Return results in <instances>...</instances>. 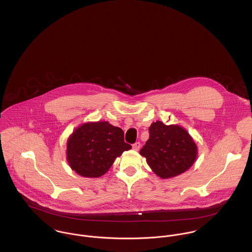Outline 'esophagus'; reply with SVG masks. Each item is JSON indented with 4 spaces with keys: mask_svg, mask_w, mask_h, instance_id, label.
<instances>
[{
    "mask_svg": "<svg viewBox=\"0 0 252 252\" xmlns=\"http://www.w3.org/2000/svg\"><path fill=\"white\" fill-rule=\"evenodd\" d=\"M140 147H141V144L140 143H136V144H133V149L136 150V151H139Z\"/></svg>",
    "mask_w": 252,
    "mask_h": 252,
    "instance_id": "obj_1",
    "label": "esophagus"
}]
</instances>
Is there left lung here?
I'll list each match as a JSON object with an SVG mask.
<instances>
[{"instance_id": "1", "label": "left lung", "mask_w": 252, "mask_h": 252, "mask_svg": "<svg viewBox=\"0 0 252 252\" xmlns=\"http://www.w3.org/2000/svg\"><path fill=\"white\" fill-rule=\"evenodd\" d=\"M149 139L140 154L155 175L163 180L183 174L196 161L198 147L189 133L180 125L153 122L149 127Z\"/></svg>"}]
</instances>
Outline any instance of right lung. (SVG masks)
Returning a JSON list of instances; mask_svg holds the SVG:
<instances>
[{
  "mask_svg": "<svg viewBox=\"0 0 252 252\" xmlns=\"http://www.w3.org/2000/svg\"><path fill=\"white\" fill-rule=\"evenodd\" d=\"M131 148L124 142L121 128L108 121L86 122L78 126L67 141V161L79 176L100 178L117 157Z\"/></svg>",
  "mask_w": 252,
  "mask_h": 252,
  "instance_id": "add662e5",
  "label": "right lung"
}]
</instances>
